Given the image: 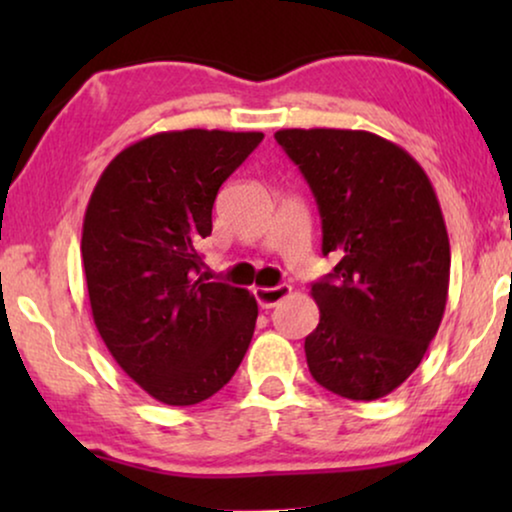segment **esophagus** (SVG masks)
Returning a JSON list of instances; mask_svg holds the SVG:
<instances>
[{"instance_id":"34e87169","label":"esophagus","mask_w":512,"mask_h":512,"mask_svg":"<svg viewBox=\"0 0 512 512\" xmlns=\"http://www.w3.org/2000/svg\"><path fill=\"white\" fill-rule=\"evenodd\" d=\"M291 293V286L286 284H279V286H256L254 289V296L258 300V305L263 307V310H270V307H275L277 303H282V300L289 296Z\"/></svg>"}]
</instances>
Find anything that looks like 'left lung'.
Wrapping results in <instances>:
<instances>
[{
    "instance_id": "1",
    "label": "left lung",
    "mask_w": 512,
    "mask_h": 512,
    "mask_svg": "<svg viewBox=\"0 0 512 512\" xmlns=\"http://www.w3.org/2000/svg\"><path fill=\"white\" fill-rule=\"evenodd\" d=\"M312 188L321 254L338 258L312 284L319 326L305 338L321 387L375 401L415 373L436 338L450 286V240L422 165L366 130H279Z\"/></svg>"
}]
</instances>
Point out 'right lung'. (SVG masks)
I'll list each match as a JSON object with an SVG mask.
<instances>
[{"mask_svg": "<svg viewBox=\"0 0 512 512\" xmlns=\"http://www.w3.org/2000/svg\"><path fill=\"white\" fill-rule=\"evenodd\" d=\"M261 139L158 132L118 153L90 195L81 256L95 326L118 366L165 405L207 401L249 349L256 298L209 282L198 247L221 184Z\"/></svg>", "mask_w": 512, "mask_h": 512, "instance_id": "obj_1", "label": "right lung"}]
</instances>
